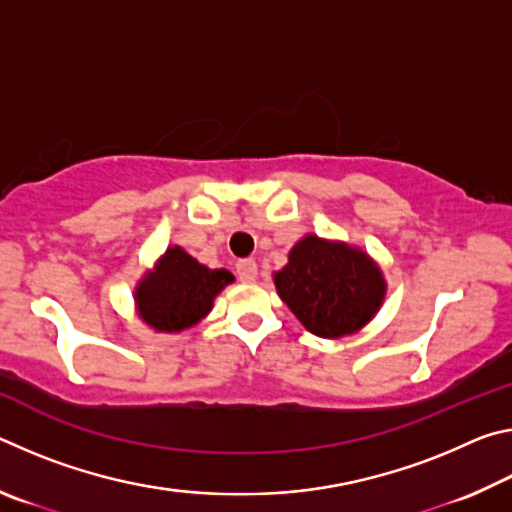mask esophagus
I'll list each match as a JSON object with an SVG mask.
<instances>
[{
  "label": "esophagus",
  "mask_w": 512,
  "mask_h": 512,
  "mask_svg": "<svg viewBox=\"0 0 512 512\" xmlns=\"http://www.w3.org/2000/svg\"><path fill=\"white\" fill-rule=\"evenodd\" d=\"M237 277L244 284H250L257 280V264L255 259H241V262H237Z\"/></svg>",
  "instance_id": "obj_1"
}]
</instances>
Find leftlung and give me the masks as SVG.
<instances>
[{
  "label": "left lung",
  "instance_id": "obj_1",
  "mask_svg": "<svg viewBox=\"0 0 512 512\" xmlns=\"http://www.w3.org/2000/svg\"><path fill=\"white\" fill-rule=\"evenodd\" d=\"M277 296L320 339H343L366 327L384 305L386 280L366 250L305 235L273 273Z\"/></svg>",
  "mask_w": 512,
  "mask_h": 512
}]
</instances>
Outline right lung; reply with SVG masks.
Returning a JSON list of instances; mask_svg holds the SVG:
<instances>
[{
    "label": "right lung",
    "instance_id": "right-lung-1",
    "mask_svg": "<svg viewBox=\"0 0 512 512\" xmlns=\"http://www.w3.org/2000/svg\"><path fill=\"white\" fill-rule=\"evenodd\" d=\"M235 282L228 268H210L183 246H169L133 291L135 311L153 332L178 334L210 314L214 298Z\"/></svg>",
    "mask_w": 512,
    "mask_h": 512
}]
</instances>
